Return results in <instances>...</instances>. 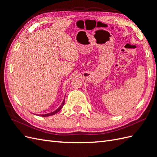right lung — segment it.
Wrapping results in <instances>:
<instances>
[{
  "label": "right lung",
  "mask_w": 157,
  "mask_h": 157,
  "mask_svg": "<svg viewBox=\"0 0 157 157\" xmlns=\"http://www.w3.org/2000/svg\"><path fill=\"white\" fill-rule=\"evenodd\" d=\"M64 103H65V99L63 100V101L62 102V103H61V105L59 106V107L58 109H56V111H53V112H52V113H48V114H44V115H39V116H40V117H49V116L54 115V114L57 113L59 112V111L61 110V108L63 107V105H64Z\"/></svg>",
  "instance_id": "add662e5"
}]
</instances>
